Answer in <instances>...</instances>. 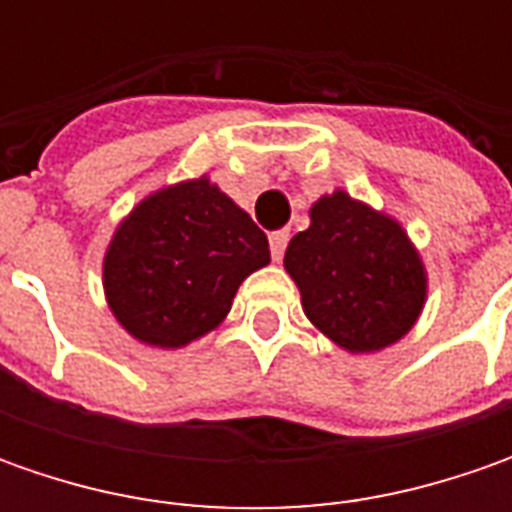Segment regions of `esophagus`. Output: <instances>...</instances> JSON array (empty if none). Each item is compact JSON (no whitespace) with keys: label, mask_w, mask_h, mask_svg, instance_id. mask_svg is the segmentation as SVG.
Instances as JSON below:
<instances>
[{"label":"esophagus","mask_w":512,"mask_h":512,"mask_svg":"<svg viewBox=\"0 0 512 512\" xmlns=\"http://www.w3.org/2000/svg\"><path fill=\"white\" fill-rule=\"evenodd\" d=\"M287 239H290V233H287V230H276V233H270V256H273V262H282Z\"/></svg>","instance_id":"1"}]
</instances>
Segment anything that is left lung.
Listing matches in <instances>:
<instances>
[{
    "label": "left lung",
    "mask_w": 512,
    "mask_h": 512,
    "mask_svg": "<svg viewBox=\"0 0 512 512\" xmlns=\"http://www.w3.org/2000/svg\"><path fill=\"white\" fill-rule=\"evenodd\" d=\"M305 316L347 353H376L410 333L427 270L407 230L344 190L310 207V227L285 250Z\"/></svg>",
    "instance_id": "left-lung-1"
}]
</instances>
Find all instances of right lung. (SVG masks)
I'll return each instance as SVG.
<instances>
[{
  "label": "right lung",
  "mask_w": 512,
  "mask_h": 512,
  "mask_svg": "<svg viewBox=\"0 0 512 512\" xmlns=\"http://www.w3.org/2000/svg\"><path fill=\"white\" fill-rule=\"evenodd\" d=\"M270 262L267 236L207 176L145 196L116 227L102 285L136 342L176 350L216 330L247 276Z\"/></svg>",
  "instance_id": "right-lung-1"
}]
</instances>
